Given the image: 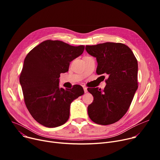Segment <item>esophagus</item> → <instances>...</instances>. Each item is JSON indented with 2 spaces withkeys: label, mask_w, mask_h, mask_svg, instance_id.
Instances as JSON below:
<instances>
[{
  "label": "esophagus",
  "mask_w": 160,
  "mask_h": 160,
  "mask_svg": "<svg viewBox=\"0 0 160 160\" xmlns=\"http://www.w3.org/2000/svg\"><path fill=\"white\" fill-rule=\"evenodd\" d=\"M83 90H84V92H85V93H88V88H87L86 87H83Z\"/></svg>",
  "instance_id": "obj_1"
}]
</instances>
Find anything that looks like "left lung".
Masks as SVG:
<instances>
[{
	"label": "left lung",
	"instance_id": "left-lung-1",
	"mask_svg": "<svg viewBox=\"0 0 160 160\" xmlns=\"http://www.w3.org/2000/svg\"><path fill=\"white\" fill-rule=\"evenodd\" d=\"M86 50L97 59V73L108 74L104 89H88L94 97L88 107L89 117L98 124H113L127 113L138 89L137 59L128 46L120 43L87 45Z\"/></svg>",
	"mask_w": 160,
	"mask_h": 160
}]
</instances>
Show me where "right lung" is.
Returning <instances> with one entry per match:
<instances>
[{
	"instance_id": "add662e5",
	"label": "right lung",
	"mask_w": 160,
	"mask_h": 160,
	"mask_svg": "<svg viewBox=\"0 0 160 160\" xmlns=\"http://www.w3.org/2000/svg\"><path fill=\"white\" fill-rule=\"evenodd\" d=\"M84 48L58 40H47L25 58L20 84L25 104L39 124L55 128L65 123L69 119L71 102L84 93L79 85L66 89L59 86L60 74L69 71L70 62L80 56Z\"/></svg>"
}]
</instances>
